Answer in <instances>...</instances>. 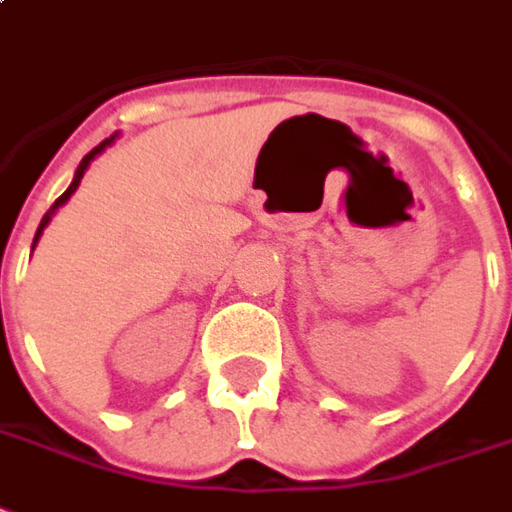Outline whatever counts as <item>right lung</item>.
Returning a JSON list of instances; mask_svg holds the SVG:
<instances>
[{
	"label": "right lung",
	"mask_w": 512,
	"mask_h": 512,
	"mask_svg": "<svg viewBox=\"0 0 512 512\" xmlns=\"http://www.w3.org/2000/svg\"><path fill=\"white\" fill-rule=\"evenodd\" d=\"M110 143H112V137H110V140H104V143H99V146L93 148L90 154H85V159H82V162H79V168H76V176H74V181H71V187H68V190H65L63 195L57 198V201H54L52 209H49V212L43 215L41 226H38V231H35V242H38V237H41V234H43V228H46V223L52 220V212H54V209H57V206H63L65 201H68V198L74 195L76 187H79V181H82V176H85V170H88V165H90V162H93V157H96V154H101V151H104V148L110 146ZM35 242H32V248H35Z\"/></svg>",
	"instance_id": "obj_1"
}]
</instances>
